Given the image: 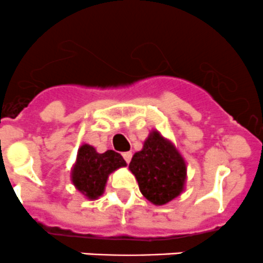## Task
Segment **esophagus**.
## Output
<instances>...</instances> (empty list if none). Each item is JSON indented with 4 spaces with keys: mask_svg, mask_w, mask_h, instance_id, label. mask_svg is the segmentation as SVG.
Segmentation results:
<instances>
[{
    "mask_svg": "<svg viewBox=\"0 0 263 263\" xmlns=\"http://www.w3.org/2000/svg\"><path fill=\"white\" fill-rule=\"evenodd\" d=\"M122 156H123L124 161H126V163L128 164L129 161H131V159H132V153H131V151H127V153L122 154Z\"/></svg>",
    "mask_w": 263,
    "mask_h": 263,
    "instance_id": "obj_1",
    "label": "esophagus"
}]
</instances>
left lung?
Listing matches in <instances>:
<instances>
[{"label":"left lung","instance_id":"left-lung-1","mask_svg":"<svg viewBox=\"0 0 263 263\" xmlns=\"http://www.w3.org/2000/svg\"><path fill=\"white\" fill-rule=\"evenodd\" d=\"M129 171L136 177L144 197L154 205H165L184 190L187 166L169 140L151 131L141 151L135 153Z\"/></svg>","mask_w":263,"mask_h":263}]
</instances>
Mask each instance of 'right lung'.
<instances>
[{
  "label": "right lung",
  "mask_w": 263,
  "mask_h": 263,
  "mask_svg": "<svg viewBox=\"0 0 263 263\" xmlns=\"http://www.w3.org/2000/svg\"><path fill=\"white\" fill-rule=\"evenodd\" d=\"M126 165L121 154L113 150L99 154L91 145L84 144L78 151L71 181L85 197L97 200L104 193L109 174Z\"/></svg>",
  "instance_id": "right-lung-1"
}]
</instances>
